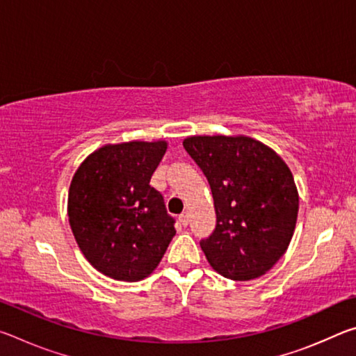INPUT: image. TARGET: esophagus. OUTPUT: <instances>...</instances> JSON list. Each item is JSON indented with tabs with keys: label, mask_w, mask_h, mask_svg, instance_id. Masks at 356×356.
I'll use <instances>...</instances> for the list:
<instances>
[{
	"label": "esophagus",
	"mask_w": 356,
	"mask_h": 356,
	"mask_svg": "<svg viewBox=\"0 0 356 356\" xmlns=\"http://www.w3.org/2000/svg\"><path fill=\"white\" fill-rule=\"evenodd\" d=\"M179 221H180V225H182V226H188L190 215L188 213H182V215L179 216Z\"/></svg>",
	"instance_id": "1"
}]
</instances>
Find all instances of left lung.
<instances>
[{"instance_id": "obj_1", "label": "left lung", "mask_w": 356, "mask_h": 356, "mask_svg": "<svg viewBox=\"0 0 356 356\" xmlns=\"http://www.w3.org/2000/svg\"><path fill=\"white\" fill-rule=\"evenodd\" d=\"M212 188L216 227L201 248L215 272L250 281L268 272L291 243L298 190L286 161L245 135L184 140Z\"/></svg>"}]
</instances>
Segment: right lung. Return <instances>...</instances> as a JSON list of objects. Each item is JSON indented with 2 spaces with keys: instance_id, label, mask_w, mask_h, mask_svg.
<instances>
[{
  "instance_id": "1",
  "label": "right lung",
  "mask_w": 356,
  "mask_h": 356,
  "mask_svg": "<svg viewBox=\"0 0 356 356\" xmlns=\"http://www.w3.org/2000/svg\"><path fill=\"white\" fill-rule=\"evenodd\" d=\"M166 149L165 140L105 144L72 177V232L88 262L108 278H147L176 236L163 196L149 185Z\"/></svg>"
}]
</instances>
